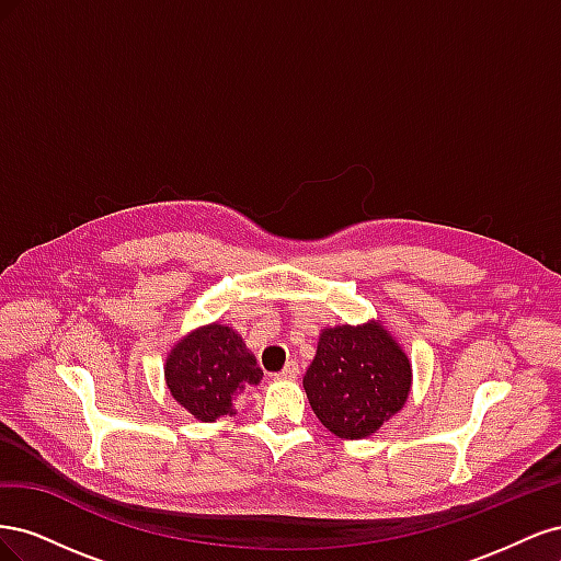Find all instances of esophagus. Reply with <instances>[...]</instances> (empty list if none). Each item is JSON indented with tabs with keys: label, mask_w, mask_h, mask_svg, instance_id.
<instances>
[{
	"label": "esophagus",
	"mask_w": 561,
	"mask_h": 561,
	"mask_svg": "<svg viewBox=\"0 0 561 561\" xmlns=\"http://www.w3.org/2000/svg\"><path fill=\"white\" fill-rule=\"evenodd\" d=\"M297 375H299V365L295 360H290L283 367V371H278L276 379H297Z\"/></svg>",
	"instance_id": "esophagus-1"
}]
</instances>
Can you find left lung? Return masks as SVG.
<instances>
[{"mask_svg":"<svg viewBox=\"0 0 561 561\" xmlns=\"http://www.w3.org/2000/svg\"><path fill=\"white\" fill-rule=\"evenodd\" d=\"M410 388V358L375 320L322 330L316 358L304 375V390L318 421L344 439L377 433L402 410Z\"/></svg>","mask_w":561,"mask_h":561,"instance_id":"8db88e82","label":"left lung"}]
</instances>
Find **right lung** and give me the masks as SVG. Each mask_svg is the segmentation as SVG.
Here are the masks:
<instances>
[{"instance_id": "right-lung-1", "label": "right lung", "mask_w": 561, "mask_h": 561, "mask_svg": "<svg viewBox=\"0 0 561 561\" xmlns=\"http://www.w3.org/2000/svg\"><path fill=\"white\" fill-rule=\"evenodd\" d=\"M163 369L171 396L206 423L236 414L233 398L248 386H257L264 375L241 334L219 322L180 339Z\"/></svg>"}]
</instances>
